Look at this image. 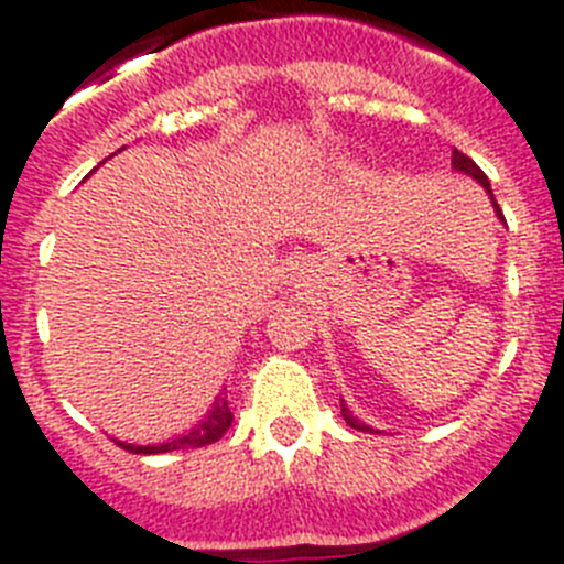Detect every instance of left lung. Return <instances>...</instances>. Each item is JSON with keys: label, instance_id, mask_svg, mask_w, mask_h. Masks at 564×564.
Returning a JSON list of instances; mask_svg holds the SVG:
<instances>
[{"label": "left lung", "instance_id": "8db88e82", "mask_svg": "<svg viewBox=\"0 0 564 564\" xmlns=\"http://www.w3.org/2000/svg\"><path fill=\"white\" fill-rule=\"evenodd\" d=\"M452 169H455V172H460V174H468L471 181L480 183V186L486 188L488 197H491V206H495L497 220L506 223V217H502L500 206H497V200H495V194H491V183H488V177H486V174H482V169L477 166V163L471 161L468 154L457 152V149H455V152H452ZM341 415H344V421H347V426H352V430H358V432H378V430H372V426H367V423H364V421H358V417L352 415L350 410H347V403H344V401H341Z\"/></svg>", "mask_w": 564, "mask_h": 564}]
</instances>
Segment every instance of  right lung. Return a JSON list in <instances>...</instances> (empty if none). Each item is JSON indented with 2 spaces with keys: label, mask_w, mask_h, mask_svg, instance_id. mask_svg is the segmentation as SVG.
<instances>
[{
  "label": "right lung",
  "mask_w": 564,
  "mask_h": 564,
  "mask_svg": "<svg viewBox=\"0 0 564 564\" xmlns=\"http://www.w3.org/2000/svg\"><path fill=\"white\" fill-rule=\"evenodd\" d=\"M234 415L228 410V401L226 395H217V401L212 403V410L203 415L200 423H194L192 430L183 432V435L172 437L166 443H152V446H134V443H123V441H115L121 449L132 452V455H161V452H177V449H200V446H208V443L220 441L223 435L228 432L231 426Z\"/></svg>",
  "instance_id": "obj_1"
}]
</instances>
